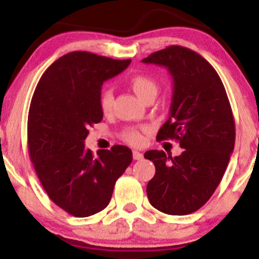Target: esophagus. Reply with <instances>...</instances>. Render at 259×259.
Segmentation results:
<instances>
[{"mask_svg":"<svg viewBox=\"0 0 259 259\" xmlns=\"http://www.w3.org/2000/svg\"><path fill=\"white\" fill-rule=\"evenodd\" d=\"M133 157H134V160H143L144 155L141 152H139V151H136V150H134V151H133Z\"/></svg>","mask_w":259,"mask_h":259,"instance_id":"esophagus-1","label":"esophagus"}]
</instances>
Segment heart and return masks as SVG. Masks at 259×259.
I'll return each instance as SVG.
<instances>
[{
    "label": "heart",
    "mask_w": 259,
    "mask_h": 259,
    "mask_svg": "<svg viewBox=\"0 0 259 259\" xmlns=\"http://www.w3.org/2000/svg\"><path fill=\"white\" fill-rule=\"evenodd\" d=\"M129 86L135 92L138 97H140L143 101L153 96L155 97L157 93L158 86L156 81L150 76L145 75V73H136L132 76L129 79ZM113 92L110 90H103L99 95V108H101L103 114H109L112 112L113 107ZM149 132L147 126H132L126 127L123 132V139L126 143L135 145V146H140L145 141V133Z\"/></svg>",
    "instance_id": "b5f03b06"
}]
</instances>
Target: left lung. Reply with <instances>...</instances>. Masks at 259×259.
<instances>
[{"instance_id":"obj_1","label":"left lung","mask_w":259,"mask_h":259,"mask_svg":"<svg viewBox=\"0 0 259 259\" xmlns=\"http://www.w3.org/2000/svg\"><path fill=\"white\" fill-rule=\"evenodd\" d=\"M143 62L167 67L173 78L169 118L156 139L177 140L184 149L176 157L157 150L145 152L156 167L147 198L164 214H192L214 194L234 151L231 106L214 67L188 48L171 45Z\"/></svg>"}]
</instances>
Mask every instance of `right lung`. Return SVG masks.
Returning a JSON list of instances; mask_svg holds the SVG:
<instances>
[{"mask_svg":"<svg viewBox=\"0 0 259 259\" xmlns=\"http://www.w3.org/2000/svg\"><path fill=\"white\" fill-rule=\"evenodd\" d=\"M132 62L72 51L42 73L28 114V150L34 169L49 198L76 218L107 208L116 180L133 161L124 145L99 150L95 157L84 149L88 127L103 118L101 86Z\"/></svg>","mask_w":259,"mask_h":259,"instance_id":"obj_1","label":"right lung"}]
</instances>
